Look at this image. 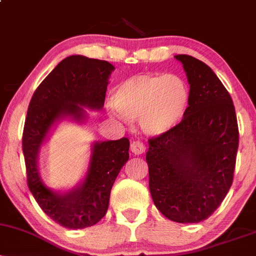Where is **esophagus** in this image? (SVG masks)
I'll return each mask as SVG.
<instances>
[{"label": "esophagus", "mask_w": 256, "mask_h": 256, "mask_svg": "<svg viewBox=\"0 0 256 256\" xmlns=\"http://www.w3.org/2000/svg\"><path fill=\"white\" fill-rule=\"evenodd\" d=\"M130 149L134 155H140L146 152L144 144H143L142 142H140V140H134V142L131 143Z\"/></svg>", "instance_id": "obj_1"}]
</instances>
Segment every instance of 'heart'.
I'll return each mask as SVG.
<instances>
[{
	"label": "heart",
	"mask_w": 256,
	"mask_h": 256,
	"mask_svg": "<svg viewBox=\"0 0 256 256\" xmlns=\"http://www.w3.org/2000/svg\"><path fill=\"white\" fill-rule=\"evenodd\" d=\"M190 92L176 74H136L114 88L108 112L122 122L138 119L144 134L158 137L179 124L189 106Z\"/></svg>",
	"instance_id": "obj_1"
}]
</instances>
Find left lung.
I'll use <instances>...</instances> for the list:
<instances>
[{"label": "left lung", "instance_id": "8db88e82", "mask_svg": "<svg viewBox=\"0 0 256 256\" xmlns=\"http://www.w3.org/2000/svg\"><path fill=\"white\" fill-rule=\"evenodd\" d=\"M183 64L190 98L173 130L149 140L146 160L155 206L177 222H204L231 188L238 126L230 94L210 67L190 55Z\"/></svg>", "mask_w": 256, "mask_h": 256}]
</instances>
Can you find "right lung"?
<instances>
[{"label": "right lung", "instance_id": "right-lung-1", "mask_svg": "<svg viewBox=\"0 0 256 256\" xmlns=\"http://www.w3.org/2000/svg\"><path fill=\"white\" fill-rule=\"evenodd\" d=\"M114 66L107 61L71 55L46 76L32 96L22 134V152L28 189L43 212L67 228L95 225L106 216L112 186L128 160L130 140L91 143L86 171L72 189L49 188L40 174V154L62 120L83 125L85 108L102 110Z\"/></svg>", "mask_w": 256, "mask_h": 256}]
</instances>
